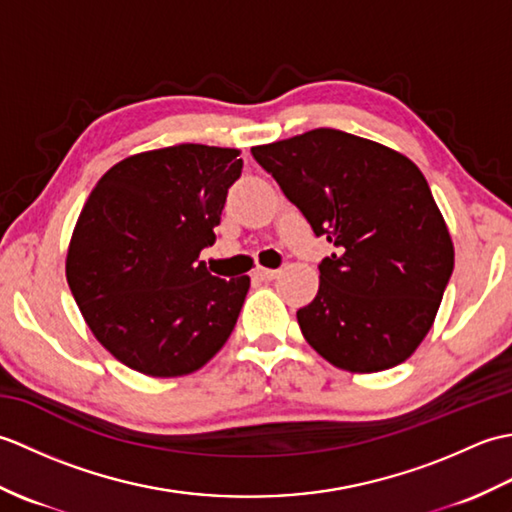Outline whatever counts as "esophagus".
<instances>
[{
	"label": "esophagus",
	"instance_id": "34e87169",
	"mask_svg": "<svg viewBox=\"0 0 512 512\" xmlns=\"http://www.w3.org/2000/svg\"><path fill=\"white\" fill-rule=\"evenodd\" d=\"M253 275H255L257 279H262V281H270V279H275V277L279 275V270H273V268H255Z\"/></svg>",
	"mask_w": 512,
	"mask_h": 512
}]
</instances>
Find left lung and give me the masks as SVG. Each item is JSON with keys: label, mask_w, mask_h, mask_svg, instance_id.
<instances>
[{"label": "left lung", "mask_w": 512, "mask_h": 512, "mask_svg": "<svg viewBox=\"0 0 512 512\" xmlns=\"http://www.w3.org/2000/svg\"><path fill=\"white\" fill-rule=\"evenodd\" d=\"M336 253L319 292L297 312L306 341L354 374L396 367L416 352L453 273V242L427 180L374 140L312 129L250 149Z\"/></svg>", "instance_id": "obj_1"}]
</instances>
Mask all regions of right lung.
Segmentation results:
<instances>
[{
	"label": "right lung",
	"mask_w": 512,
	"mask_h": 512,
	"mask_svg": "<svg viewBox=\"0 0 512 512\" xmlns=\"http://www.w3.org/2000/svg\"><path fill=\"white\" fill-rule=\"evenodd\" d=\"M242 165L237 149H154L118 162L90 193L65 275L92 334L123 365L184 376L231 336L250 279L213 277L198 257Z\"/></svg>",
	"instance_id": "right-lung-1"
}]
</instances>
